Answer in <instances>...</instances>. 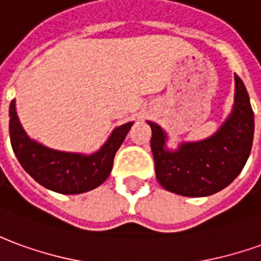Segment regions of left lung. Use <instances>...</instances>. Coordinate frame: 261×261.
<instances>
[{
    "label": "left lung",
    "mask_w": 261,
    "mask_h": 261,
    "mask_svg": "<svg viewBox=\"0 0 261 261\" xmlns=\"http://www.w3.org/2000/svg\"><path fill=\"white\" fill-rule=\"evenodd\" d=\"M236 93L230 117L220 130L199 143L181 144L167 151L165 133L149 123L151 149L158 182L169 192L182 196H207L222 191L240 174L250 155L254 114L243 80L234 74Z\"/></svg>",
    "instance_id": "left-lung-1"
}]
</instances>
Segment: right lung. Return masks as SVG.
Listing matches in <instances>:
<instances>
[{
  "label": "right lung",
  "instance_id": "1",
  "mask_svg": "<svg viewBox=\"0 0 261 261\" xmlns=\"http://www.w3.org/2000/svg\"><path fill=\"white\" fill-rule=\"evenodd\" d=\"M131 125L133 123H127L117 127L93 155L62 152L32 141L18 120L15 101L10 106L11 145L18 161L38 184L58 194H83L101 185L110 175L114 155Z\"/></svg>",
  "mask_w": 261,
  "mask_h": 261
}]
</instances>
